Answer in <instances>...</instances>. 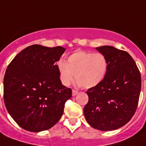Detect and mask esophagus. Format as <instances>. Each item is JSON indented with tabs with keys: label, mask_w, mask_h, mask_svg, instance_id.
Returning <instances> with one entry per match:
<instances>
[{
	"label": "esophagus",
	"mask_w": 146,
	"mask_h": 146,
	"mask_svg": "<svg viewBox=\"0 0 146 146\" xmlns=\"http://www.w3.org/2000/svg\"><path fill=\"white\" fill-rule=\"evenodd\" d=\"M78 93H79V92L77 91V90H72V95H73V96H76V95H77V94H78Z\"/></svg>",
	"instance_id": "esophagus-1"
}]
</instances>
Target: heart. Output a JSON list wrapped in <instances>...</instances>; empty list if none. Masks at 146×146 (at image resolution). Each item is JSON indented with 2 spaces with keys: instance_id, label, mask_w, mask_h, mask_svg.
Returning a JSON list of instances; mask_svg holds the SVG:
<instances>
[{
  "instance_id": "heart-1",
  "label": "heart",
  "mask_w": 146,
  "mask_h": 146,
  "mask_svg": "<svg viewBox=\"0 0 146 146\" xmlns=\"http://www.w3.org/2000/svg\"><path fill=\"white\" fill-rule=\"evenodd\" d=\"M108 62L102 53L76 51L68 56L67 63L59 61L57 69L60 80L64 86H69L74 79L84 88L97 86L105 79Z\"/></svg>"
}]
</instances>
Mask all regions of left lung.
Here are the masks:
<instances>
[{
    "label": "left lung",
    "mask_w": 146,
    "mask_h": 146,
    "mask_svg": "<svg viewBox=\"0 0 146 146\" xmlns=\"http://www.w3.org/2000/svg\"><path fill=\"white\" fill-rule=\"evenodd\" d=\"M106 57L108 71L103 81L88 89L84 114L88 124L100 131H113L127 124L136 112L141 90V75L125 51L111 46L96 47Z\"/></svg>",
    "instance_id": "obj_1"
}]
</instances>
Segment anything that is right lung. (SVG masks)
<instances>
[{
	"label": "right lung",
	"mask_w": 146,
	"mask_h": 146,
	"mask_svg": "<svg viewBox=\"0 0 146 146\" xmlns=\"http://www.w3.org/2000/svg\"><path fill=\"white\" fill-rule=\"evenodd\" d=\"M62 46H27L13 59L3 79V100L9 113L28 131L50 129L64 112L72 90L60 80L56 62Z\"/></svg>",
	"instance_id": "right-lung-1"
}]
</instances>
